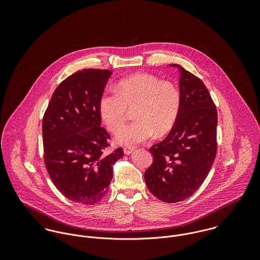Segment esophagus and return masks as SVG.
Wrapping results in <instances>:
<instances>
[{
	"instance_id": "34e87169",
	"label": "esophagus",
	"mask_w": 260,
	"mask_h": 260,
	"mask_svg": "<svg viewBox=\"0 0 260 260\" xmlns=\"http://www.w3.org/2000/svg\"><path fill=\"white\" fill-rule=\"evenodd\" d=\"M134 150H135V147H124V149H123L124 153H125V154H127V155L131 154Z\"/></svg>"
}]
</instances>
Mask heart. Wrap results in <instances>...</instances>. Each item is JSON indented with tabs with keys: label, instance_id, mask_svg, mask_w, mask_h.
<instances>
[{
	"label": "heart",
	"instance_id": "obj_1",
	"mask_svg": "<svg viewBox=\"0 0 260 260\" xmlns=\"http://www.w3.org/2000/svg\"><path fill=\"white\" fill-rule=\"evenodd\" d=\"M135 121L122 127L116 140L123 145L142 143L154 133L162 135L174 126L181 109V93L170 81L138 73L121 79L116 90L106 89L98 102L101 119L111 132L125 122L129 109H134Z\"/></svg>",
	"mask_w": 260,
	"mask_h": 260
}]
</instances>
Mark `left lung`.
Here are the masks:
<instances>
[{
    "instance_id": "obj_1",
    "label": "left lung",
    "mask_w": 260,
    "mask_h": 260,
    "mask_svg": "<svg viewBox=\"0 0 260 260\" xmlns=\"http://www.w3.org/2000/svg\"><path fill=\"white\" fill-rule=\"evenodd\" d=\"M179 68L181 109L167 137L149 151L153 163L144 173L150 192L161 201L189 198L205 180L214 162L217 110L201 79Z\"/></svg>"
}]
</instances>
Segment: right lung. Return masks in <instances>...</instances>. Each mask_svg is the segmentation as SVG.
I'll list each match as a JSON object with an SVG mask.
<instances>
[{"label":"right lung","instance_id":"obj_1","mask_svg":"<svg viewBox=\"0 0 260 260\" xmlns=\"http://www.w3.org/2000/svg\"><path fill=\"white\" fill-rule=\"evenodd\" d=\"M110 70L83 69L56 88L43 117L44 162L51 180L68 199L94 205L108 192L122 148L109 152L101 127L100 95Z\"/></svg>","mask_w":260,"mask_h":260}]
</instances>
